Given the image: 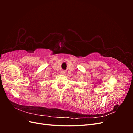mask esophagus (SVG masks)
Returning a JSON list of instances; mask_svg holds the SVG:
<instances>
[{
  "label": "esophagus",
  "mask_w": 133,
  "mask_h": 133,
  "mask_svg": "<svg viewBox=\"0 0 133 133\" xmlns=\"http://www.w3.org/2000/svg\"><path fill=\"white\" fill-rule=\"evenodd\" d=\"M61 74H65V70H62L61 71Z\"/></svg>",
  "instance_id": "1"
}]
</instances>
